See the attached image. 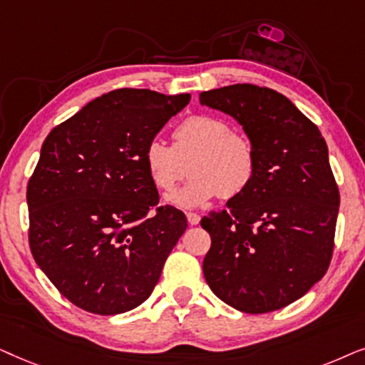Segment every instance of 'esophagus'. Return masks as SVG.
<instances>
[{"label":"esophagus","mask_w":365,"mask_h":365,"mask_svg":"<svg viewBox=\"0 0 365 365\" xmlns=\"http://www.w3.org/2000/svg\"><path fill=\"white\" fill-rule=\"evenodd\" d=\"M187 220L190 225H198L200 223V215L198 213H193V212H188L187 213Z\"/></svg>","instance_id":"esophagus-1"}]
</instances>
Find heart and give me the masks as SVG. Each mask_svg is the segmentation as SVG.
I'll return each mask as SVG.
<instances>
[{
	"mask_svg": "<svg viewBox=\"0 0 365 365\" xmlns=\"http://www.w3.org/2000/svg\"><path fill=\"white\" fill-rule=\"evenodd\" d=\"M143 162L153 183L163 192L173 190L190 163V182L167 197L168 203L187 210L205 205L218 195H242L257 173V155L250 140L232 132L228 121L213 115L183 120L175 128L172 147L160 138L150 140Z\"/></svg>",
	"mask_w": 365,
	"mask_h": 365,
	"instance_id": "1",
	"label": "heart"
}]
</instances>
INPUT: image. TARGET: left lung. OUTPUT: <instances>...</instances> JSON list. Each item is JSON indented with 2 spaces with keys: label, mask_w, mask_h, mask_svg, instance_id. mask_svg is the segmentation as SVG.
<instances>
[{
  "label": "left lung",
  "mask_w": 365,
  "mask_h": 365,
  "mask_svg": "<svg viewBox=\"0 0 365 365\" xmlns=\"http://www.w3.org/2000/svg\"><path fill=\"white\" fill-rule=\"evenodd\" d=\"M200 105L237 120L257 155L250 187L202 218L212 237L203 275L240 312L279 310L304 297L332 259L341 198L327 143L275 90L230 85L203 91Z\"/></svg>",
  "instance_id": "obj_1"
}]
</instances>
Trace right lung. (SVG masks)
Here are the masks:
<instances>
[{"label": "right lung", "mask_w": 365, "mask_h": 365, "mask_svg": "<svg viewBox=\"0 0 365 365\" xmlns=\"http://www.w3.org/2000/svg\"><path fill=\"white\" fill-rule=\"evenodd\" d=\"M190 95L121 88L53 128L26 192L38 267L76 307L128 312L150 297L185 213L157 207L143 150Z\"/></svg>", "instance_id": "1"}]
</instances>
